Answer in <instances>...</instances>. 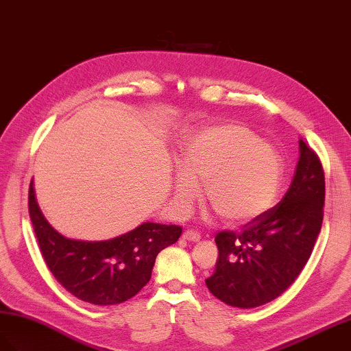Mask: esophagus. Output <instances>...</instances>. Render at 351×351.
<instances>
[{
  "label": "esophagus",
  "instance_id": "obj_1",
  "mask_svg": "<svg viewBox=\"0 0 351 351\" xmlns=\"http://www.w3.org/2000/svg\"><path fill=\"white\" fill-rule=\"evenodd\" d=\"M183 239H186L189 242H199V241H201V234L193 232V230H186L183 233Z\"/></svg>",
  "mask_w": 351,
  "mask_h": 351
}]
</instances>
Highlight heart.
<instances>
[{
    "label": "heart",
    "instance_id": "b5f03b06",
    "mask_svg": "<svg viewBox=\"0 0 351 351\" xmlns=\"http://www.w3.org/2000/svg\"><path fill=\"white\" fill-rule=\"evenodd\" d=\"M280 158L239 124L205 128L184 145L174 176L178 213L191 210L204 184L205 201L232 224L250 223L266 213L280 186Z\"/></svg>",
    "mask_w": 351,
    "mask_h": 351
}]
</instances>
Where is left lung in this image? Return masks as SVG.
<instances>
[{
    "label": "left lung",
    "mask_w": 351,
    "mask_h": 351,
    "mask_svg": "<svg viewBox=\"0 0 351 351\" xmlns=\"http://www.w3.org/2000/svg\"><path fill=\"white\" fill-rule=\"evenodd\" d=\"M325 176L320 160L300 140V159L282 201L241 233L215 236L219 260L205 279L227 306L254 308L278 298L308 261L324 220Z\"/></svg>",
    "instance_id": "obj_1"
}]
</instances>
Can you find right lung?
<instances>
[{
	"instance_id": "1",
	"label": "right lung",
	"mask_w": 351,
	"mask_h": 351,
	"mask_svg": "<svg viewBox=\"0 0 351 351\" xmlns=\"http://www.w3.org/2000/svg\"><path fill=\"white\" fill-rule=\"evenodd\" d=\"M29 217L44 261L56 280L72 295L94 306L121 304L134 297L150 280L156 255L182 234L180 226L146 221L108 241L66 238L38 206L34 180Z\"/></svg>"
}]
</instances>
